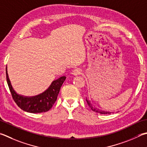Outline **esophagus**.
I'll list each match as a JSON object with an SVG mask.
<instances>
[{"instance_id":"1","label":"esophagus","mask_w":147,"mask_h":147,"mask_svg":"<svg viewBox=\"0 0 147 147\" xmlns=\"http://www.w3.org/2000/svg\"><path fill=\"white\" fill-rule=\"evenodd\" d=\"M82 69H79V68H77V69H74L73 72H72V74H73L74 76H77V75H78V74H82Z\"/></svg>"}]
</instances>
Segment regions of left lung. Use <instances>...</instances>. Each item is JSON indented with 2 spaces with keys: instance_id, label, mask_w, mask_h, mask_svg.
<instances>
[{
  "instance_id": "obj_1",
  "label": "left lung",
  "mask_w": 147,
  "mask_h": 147,
  "mask_svg": "<svg viewBox=\"0 0 147 147\" xmlns=\"http://www.w3.org/2000/svg\"><path fill=\"white\" fill-rule=\"evenodd\" d=\"M86 101H87V102L88 105H89V107H90V109H91V110H92V111H93L96 112V113H100V114H111V113H109V112L102 111H100V109H98L97 108H95L94 107H93L92 104L90 103V101H89V100H87V99H86Z\"/></svg>"
}]
</instances>
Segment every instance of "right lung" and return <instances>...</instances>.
I'll list each match as a JSON object with an SVG mask.
<instances>
[{"instance_id": "obj_1", "label": "right lung", "mask_w": 147, "mask_h": 147, "mask_svg": "<svg viewBox=\"0 0 147 147\" xmlns=\"http://www.w3.org/2000/svg\"><path fill=\"white\" fill-rule=\"evenodd\" d=\"M6 73L7 83L13 100L22 110L31 113H45L51 109L57 99L60 88L66 79L65 76L60 77L53 81L49 88L44 92L34 96L28 97L18 94L15 91L9 79L7 67Z\"/></svg>"}]
</instances>
